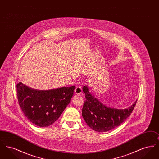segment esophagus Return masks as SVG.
Listing matches in <instances>:
<instances>
[{"label":"esophagus","instance_id":"1","mask_svg":"<svg viewBox=\"0 0 159 159\" xmlns=\"http://www.w3.org/2000/svg\"><path fill=\"white\" fill-rule=\"evenodd\" d=\"M82 92V88L80 86H77L76 87V89H75V92L76 94H80Z\"/></svg>","mask_w":159,"mask_h":159}]
</instances>
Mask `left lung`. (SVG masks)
Listing matches in <instances>:
<instances>
[{"label":"left lung","instance_id":"left-lung-1","mask_svg":"<svg viewBox=\"0 0 159 159\" xmlns=\"http://www.w3.org/2000/svg\"><path fill=\"white\" fill-rule=\"evenodd\" d=\"M86 100L82 108V116L87 125L93 130L102 132L119 126L132 113L135 103L124 110L107 107L91 95L88 88L83 87Z\"/></svg>","mask_w":159,"mask_h":159}]
</instances>
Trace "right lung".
Masks as SVG:
<instances>
[{"label": "right lung", "instance_id": "add662e5", "mask_svg": "<svg viewBox=\"0 0 159 159\" xmlns=\"http://www.w3.org/2000/svg\"><path fill=\"white\" fill-rule=\"evenodd\" d=\"M75 86L49 91H37L20 82L17 98L25 117L32 123L46 127L57 121L71 101Z\"/></svg>", "mask_w": 159, "mask_h": 159}]
</instances>
